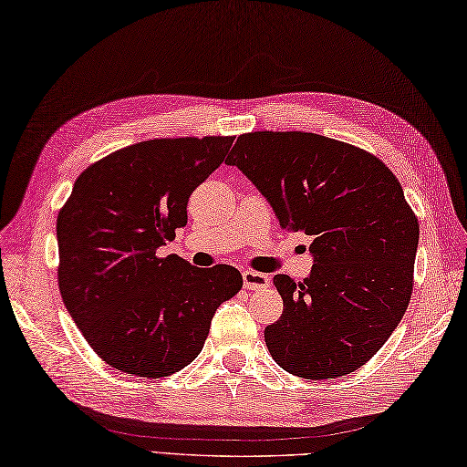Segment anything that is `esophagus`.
Listing matches in <instances>:
<instances>
[{"label": "esophagus", "mask_w": 467, "mask_h": 467, "mask_svg": "<svg viewBox=\"0 0 467 467\" xmlns=\"http://www.w3.org/2000/svg\"><path fill=\"white\" fill-rule=\"evenodd\" d=\"M242 275H244V286L247 290H264V288L270 286V275L268 274L245 270Z\"/></svg>", "instance_id": "obj_1"}]
</instances>
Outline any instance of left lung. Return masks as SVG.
Returning a JSON list of instances; mask_svg holds the SVG:
<instances>
[{"mask_svg": "<svg viewBox=\"0 0 467 467\" xmlns=\"http://www.w3.org/2000/svg\"><path fill=\"white\" fill-rule=\"evenodd\" d=\"M225 163L260 189L282 230L312 237L308 278L274 275L284 312L264 330L272 358L312 380L363 367L413 292L420 222L393 171L365 149L304 130L244 132Z\"/></svg>", "mask_w": 467, "mask_h": 467, "instance_id": "obj_1", "label": "left lung"}]
</instances>
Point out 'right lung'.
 Instances as JSON below:
<instances>
[{"instance_id":"obj_1","label":"right lung","mask_w":467,"mask_h":467,"mask_svg":"<svg viewBox=\"0 0 467 467\" xmlns=\"http://www.w3.org/2000/svg\"><path fill=\"white\" fill-rule=\"evenodd\" d=\"M232 142L179 137L119 149L82 171L60 209L62 300L94 353L122 373L161 379L193 363L213 312L242 290L232 265L157 254Z\"/></svg>"}]
</instances>
